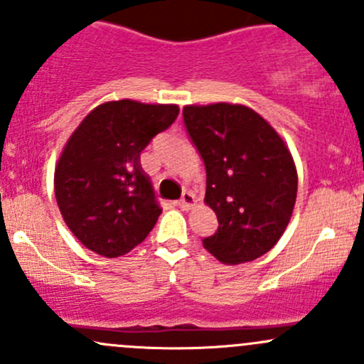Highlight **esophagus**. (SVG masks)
<instances>
[{
  "label": "esophagus",
  "mask_w": 364,
  "mask_h": 364,
  "mask_svg": "<svg viewBox=\"0 0 364 364\" xmlns=\"http://www.w3.org/2000/svg\"><path fill=\"white\" fill-rule=\"evenodd\" d=\"M196 203H197L196 196H193V193H190V192H185V193H183L181 199H179L178 205L181 209H192L193 205H196Z\"/></svg>",
  "instance_id": "obj_1"
}]
</instances>
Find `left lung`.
I'll list each match as a JSON object with an SVG mask.
<instances>
[{"label": "left lung", "mask_w": 364, "mask_h": 364, "mask_svg": "<svg viewBox=\"0 0 364 364\" xmlns=\"http://www.w3.org/2000/svg\"><path fill=\"white\" fill-rule=\"evenodd\" d=\"M183 119L205 165L204 203L218 218L204 248L223 264L259 259L294 211L297 171L287 144L247 105H186Z\"/></svg>", "instance_id": "8db88e82"}]
</instances>
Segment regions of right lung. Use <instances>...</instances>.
Listing matches in <instances>:
<instances>
[{"instance_id": "obj_1", "label": "right lung", "mask_w": 364, "mask_h": 364, "mask_svg": "<svg viewBox=\"0 0 364 364\" xmlns=\"http://www.w3.org/2000/svg\"><path fill=\"white\" fill-rule=\"evenodd\" d=\"M178 114L174 104L105 102L70 135L54 171V193L65 223L87 250L114 259L151 232L161 208L141 153Z\"/></svg>"}]
</instances>
